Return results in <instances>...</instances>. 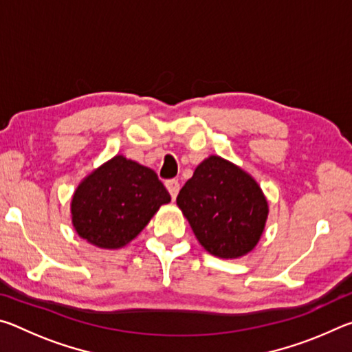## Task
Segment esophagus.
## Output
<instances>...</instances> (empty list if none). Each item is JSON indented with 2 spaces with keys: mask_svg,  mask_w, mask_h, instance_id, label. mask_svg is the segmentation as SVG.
Instances as JSON below:
<instances>
[{
  "mask_svg": "<svg viewBox=\"0 0 352 352\" xmlns=\"http://www.w3.org/2000/svg\"><path fill=\"white\" fill-rule=\"evenodd\" d=\"M166 188H168L170 197H172V200H174L177 197L178 190H180V183H178V180H175V178H172V180L166 182Z\"/></svg>",
  "mask_w": 352,
  "mask_h": 352,
  "instance_id": "esophagus-1",
  "label": "esophagus"
}]
</instances>
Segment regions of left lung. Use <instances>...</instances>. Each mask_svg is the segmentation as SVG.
<instances>
[{
    "label": "left lung",
    "instance_id": "1",
    "mask_svg": "<svg viewBox=\"0 0 352 352\" xmlns=\"http://www.w3.org/2000/svg\"><path fill=\"white\" fill-rule=\"evenodd\" d=\"M177 205L205 250L226 259L252 252L269 214L258 183L220 157L197 166L178 192Z\"/></svg>",
    "mask_w": 352,
    "mask_h": 352
}]
</instances>
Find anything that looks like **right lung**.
<instances>
[{
  "label": "right lung",
  "mask_w": 352,
  "mask_h": 352,
  "mask_svg": "<svg viewBox=\"0 0 352 352\" xmlns=\"http://www.w3.org/2000/svg\"><path fill=\"white\" fill-rule=\"evenodd\" d=\"M169 201L168 189L152 169L118 155L77 186L71 214L83 239L100 248H121Z\"/></svg>",
  "instance_id": "right-lung-1"
}]
</instances>
